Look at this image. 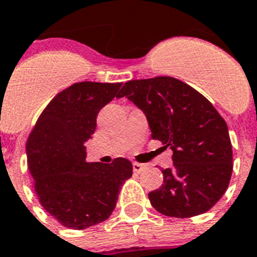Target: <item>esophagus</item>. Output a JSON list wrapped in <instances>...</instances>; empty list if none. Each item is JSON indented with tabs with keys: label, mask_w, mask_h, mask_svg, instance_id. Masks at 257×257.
<instances>
[{
	"label": "esophagus",
	"mask_w": 257,
	"mask_h": 257,
	"mask_svg": "<svg viewBox=\"0 0 257 257\" xmlns=\"http://www.w3.org/2000/svg\"><path fill=\"white\" fill-rule=\"evenodd\" d=\"M145 169H146L145 165H141V163H133V171L137 172V174H141Z\"/></svg>",
	"instance_id": "34e87169"
}]
</instances>
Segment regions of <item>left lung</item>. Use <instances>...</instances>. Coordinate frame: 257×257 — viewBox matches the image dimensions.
Returning a JSON list of instances; mask_svg holds the SVG:
<instances>
[{"label": "left lung", "instance_id": "left-lung-1", "mask_svg": "<svg viewBox=\"0 0 257 257\" xmlns=\"http://www.w3.org/2000/svg\"><path fill=\"white\" fill-rule=\"evenodd\" d=\"M131 100L146 116L152 139L172 150L163 184L150 192L157 212L189 218L202 214L225 193L232 174V148L226 121L191 86L172 77L124 83L117 98Z\"/></svg>", "mask_w": 257, "mask_h": 257}]
</instances>
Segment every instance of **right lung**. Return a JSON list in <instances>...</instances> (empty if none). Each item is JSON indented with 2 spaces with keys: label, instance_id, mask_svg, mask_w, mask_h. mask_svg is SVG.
I'll list each match as a JSON object with an SVG mask.
<instances>
[{
  "label": "right lung",
  "instance_id": "right-lung-1",
  "mask_svg": "<svg viewBox=\"0 0 257 257\" xmlns=\"http://www.w3.org/2000/svg\"><path fill=\"white\" fill-rule=\"evenodd\" d=\"M121 83L79 82L52 99L27 141V163L39 201L69 228L83 230L108 218L133 174L131 161L86 162L85 142L99 111L117 96Z\"/></svg>",
  "mask_w": 257,
  "mask_h": 257
}]
</instances>
